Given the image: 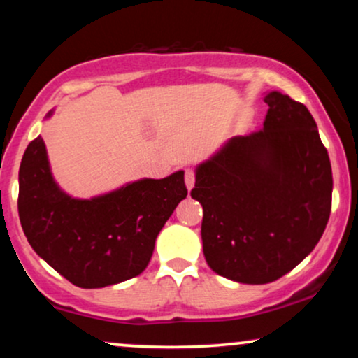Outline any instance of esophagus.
<instances>
[{
  "label": "esophagus",
  "instance_id": "obj_1",
  "mask_svg": "<svg viewBox=\"0 0 358 358\" xmlns=\"http://www.w3.org/2000/svg\"><path fill=\"white\" fill-rule=\"evenodd\" d=\"M185 185H187L188 192H190L193 188V185H195V173H193V170H190V168L185 171Z\"/></svg>",
  "mask_w": 358,
  "mask_h": 358
}]
</instances>
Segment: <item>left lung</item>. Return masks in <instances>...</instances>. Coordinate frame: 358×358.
<instances>
[{
    "label": "left lung",
    "mask_w": 358,
    "mask_h": 358,
    "mask_svg": "<svg viewBox=\"0 0 358 358\" xmlns=\"http://www.w3.org/2000/svg\"><path fill=\"white\" fill-rule=\"evenodd\" d=\"M264 126L234 136L196 165L192 199L202 203L203 256L213 273L266 285L294 269L327 227L331 165L301 102L266 92Z\"/></svg>",
    "instance_id": "1"
}]
</instances>
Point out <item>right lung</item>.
I'll use <instances>...</instances> for the list:
<instances>
[{
  "label": "right lung",
  "instance_id": "add662e5",
  "mask_svg": "<svg viewBox=\"0 0 358 358\" xmlns=\"http://www.w3.org/2000/svg\"><path fill=\"white\" fill-rule=\"evenodd\" d=\"M53 110L45 116L52 117ZM185 171L139 178L116 190L76 199L55 182L42 138L20 165L18 213L24 236L40 257L72 285L92 289L146 269L159 231L187 196Z\"/></svg>",
  "mask_w": 358,
  "mask_h": 358
}]
</instances>
